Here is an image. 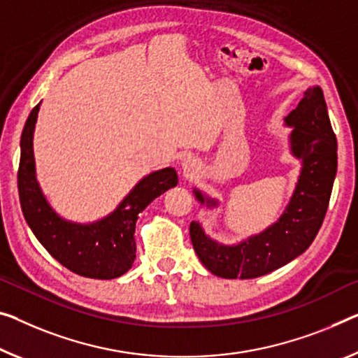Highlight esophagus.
I'll use <instances>...</instances> for the list:
<instances>
[{
    "label": "esophagus",
    "instance_id": "1",
    "mask_svg": "<svg viewBox=\"0 0 358 358\" xmlns=\"http://www.w3.org/2000/svg\"><path fill=\"white\" fill-rule=\"evenodd\" d=\"M198 163L196 160H194V158H185V160L182 162V173L185 178H194L195 173H198Z\"/></svg>",
    "mask_w": 358,
    "mask_h": 358
}]
</instances>
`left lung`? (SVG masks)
<instances>
[{
  "label": "left lung",
  "instance_id": "obj_1",
  "mask_svg": "<svg viewBox=\"0 0 358 358\" xmlns=\"http://www.w3.org/2000/svg\"><path fill=\"white\" fill-rule=\"evenodd\" d=\"M291 126V153L302 162L293 196L280 219L264 232L238 245L210 238L198 222L190 224L196 256L211 273L222 278H256L277 271L302 255L322 227L338 169V142L329 123L320 86L309 87L293 112L285 118ZM201 205L217 201L194 190Z\"/></svg>",
  "mask_w": 358,
  "mask_h": 358
}]
</instances>
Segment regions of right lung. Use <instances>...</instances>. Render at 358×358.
Wrapping results in <instances>:
<instances>
[{
	"mask_svg": "<svg viewBox=\"0 0 358 358\" xmlns=\"http://www.w3.org/2000/svg\"><path fill=\"white\" fill-rule=\"evenodd\" d=\"M40 103L27 118L20 137L17 185L27 224L54 259L87 278L122 277L136 259V222L139 214L168 189L178 185V173L164 168L145 176L126 195L117 210L92 224L65 221L52 210L36 182L33 131Z\"/></svg>",
	"mask_w": 358,
	"mask_h": 358,
	"instance_id": "1",
	"label": "right lung"
}]
</instances>
